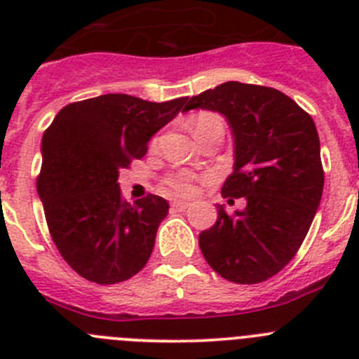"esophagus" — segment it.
Listing matches in <instances>:
<instances>
[{
  "instance_id": "1",
  "label": "esophagus",
  "mask_w": 359,
  "mask_h": 359,
  "mask_svg": "<svg viewBox=\"0 0 359 359\" xmlns=\"http://www.w3.org/2000/svg\"><path fill=\"white\" fill-rule=\"evenodd\" d=\"M170 207H172L174 210L183 212V210H187V208L190 207V203L189 201H182V199H176V201H172V205H170Z\"/></svg>"
}]
</instances>
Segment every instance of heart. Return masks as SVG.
<instances>
[{"label": "heart", "instance_id": "1", "mask_svg": "<svg viewBox=\"0 0 359 359\" xmlns=\"http://www.w3.org/2000/svg\"><path fill=\"white\" fill-rule=\"evenodd\" d=\"M219 122L223 123V120L219 118L214 113H199L194 120V129L199 131L201 128L208 126V123ZM165 185L169 187L170 190H174L176 194L189 196L194 192L196 189V176L192 172H187V170H182V172H174L170 176L165 177Z\"/></svg>", "mask_w": 359, "mask_h": 359}]
</instances>
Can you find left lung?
Wrapping results in <instances>:
<instances>
[{"label":"left lung","instance_id":"8db88e82","mask_svg":"<svg viewBox=\"0 0 359 359\" xmlns=\"http://www.w3.org/2000/svg\"><path fill=\"white\" fill-rule=\"evenodd\" d=\"M217 111L233 135V172L221 194L246 199L233 215L199 233V248L215 273L236 284H259L298 252L323 190L316 126L293 98L266 86L224 82L196 95L185 109Z\"/></svg>","mask_w":359,"mask_h":359}]
</instances>
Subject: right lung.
I'll return each mask as SVG.
<instances>
[{
	"label": "right lung",
	"mask_w": 359,
	"mask_h": 359,
	"mask_svg": "<svg viewBox=\"0 0 359 359\" xmlns=\"http://www.w3.org/2000/svg\"><path fill=\"white\" fill-rule=\"evenodd\" d=\"M185 102L100 95L62 107L44 131L37 192L57 250L86 280L116 284L147 264L169 203L152 194L128 203L118 172Z\"/></svg>",
	"instance_id": "1"
}]
</instances>
